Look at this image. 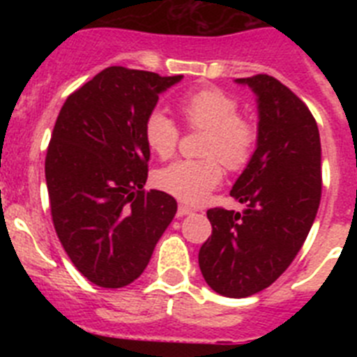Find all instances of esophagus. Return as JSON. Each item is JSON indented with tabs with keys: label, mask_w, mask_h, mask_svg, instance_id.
<instances>
[{
	"label": "esophagus",
	"mask_w": 357,
	"mask_h": 357,
	"mask_svg": "<svg viewBox=\"0 0 357 357\" xmlns=\"http://www.w3.org/2000/svg\"><path fill=\"white\" fill-rule=\"evenodd\" d=\"M195 211L191 209V207H185V206H178V209H176V216L178 218H184L188 216V214H193Z\"/></svg>",
	"instance_id": "34e87169"
}]
</instances>
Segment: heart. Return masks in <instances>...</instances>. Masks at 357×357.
<instances>
[{"label":"heart","instance_id":"1","mask_svg":"<svg viewBox=\"0 0 357 357\" xmlns=\"http://www.w3.org/2000/svg\"><path fill=\"white\" fill-rule=\"evenodd\" d=\"M176 107L189 127L206 132L202 137V155L206 159L176 160L157 172L155 184L178 200L197 206L222 182L218 158L230 169L247 164L255 143V127L236 112L234 98L214 87L184 94ZM144 139L153 153L166 159L178 143V127L164 112L153 110L144 121Z\"/></svg>","mask_w":357,"mask_h":357}]
</instances>
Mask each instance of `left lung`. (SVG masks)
Segmentation results:
<instances>
[{"label": "left lung", "instance_id": "1", "mask_svg": "<svg viewBox=\"0 0 357 357\" xmlns=\"http://www.w3.org/2000/svg\"><path fill=\"white\" fill-rule=\"evenodd\" d=\"M257 103L255 151L230 189L243 213L209 209L213 234L198 264L207 284L245 298L275 282L304 245L321 195L317 121L301 98L273 77L238 78Z\"/></svg>", "mask_w": 357, "mask_h": 357}]
</instances>
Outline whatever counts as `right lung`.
I'll list each match as a JSON object with an SVG mask.
<instances>
[{
	"mask_svg": "<svg viewBox=\"0 0 357 357\" xmlns=\"http://www.w3.org/2000/svg\"><path fill=\"white\" fill-rule=\"evenodd\" d=\"M182 78L112 66L75 91L56 118L46 153L53 225L93 284L134 282L175 218V198L144 191V121L159 94Z\"/></svg>",
	"mask_w": 357,
	"mask_h": 357,
	"instance_id": "obj_1",
	"label": "right lung"
}]
</instances>
